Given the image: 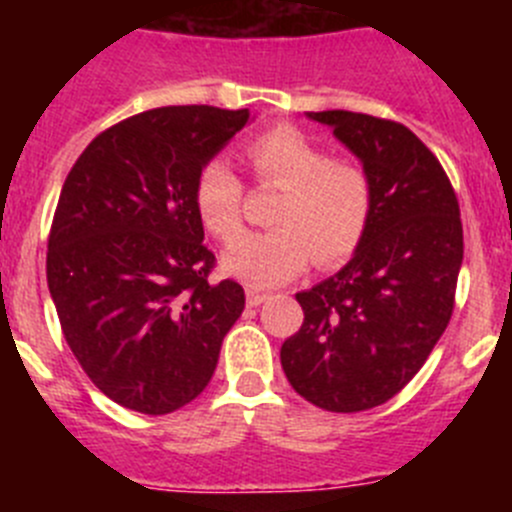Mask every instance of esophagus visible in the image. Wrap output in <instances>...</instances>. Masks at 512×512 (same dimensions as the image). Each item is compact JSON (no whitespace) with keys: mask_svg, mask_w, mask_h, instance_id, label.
Here are the masks:
<instances>
[{"mask_svg":"<svg viewBox=\"0 0 512 512\" xmlns=\"http://www.w3.org/2000/svg\"><path fill=\"white\" fill-rule=\"evenodd\" d=\"M246 300L251 307H259L261 302L269 300V292H261V289H246Z\"/></svg>","mask_w":512,"mask_h":512,"instance_id":"1","label":"esophagus"}]
</instances>
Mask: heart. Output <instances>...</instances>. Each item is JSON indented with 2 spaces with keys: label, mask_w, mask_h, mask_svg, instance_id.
<instances>
[{
  "label": "heart",
  "mask_w": 512,
  "mask_h": 512,
  "mask_svg": "<svg viewBox=\"0 0 512 512\" xmlns=\"http://www.w3.org/2000/svg\"><path fill=\"white\" fill-rule=\"evenodd\" d=\"M253 179L284 187L269 233L243 230V182L225 161H210L194 182V207L202 225L220 241L228 274L251 287H271L300 274L312 259L320 266L354 256L374 215V179L356 158L328 156L320 143L295 125H277L246 151Z\"/></svg>",
  "instance_id": "b5f03b06"
}]
</instances>
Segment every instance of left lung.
<instances>
[{"mask_svg": "<svg viewBox=\"0 0 512 512\" xmlns=\"http://www.w3.org/2000/svg\"><path fill=\"white\" fill-rule=\"evenodd\" d=\"M374 179V215L354 259L297 295L305 320L282 343L297 395L330 413L377 408L420 372L454 312L464 259L459 200L410 128L361 112H307Z\"/></svg>", "mask_w": 512, "mask_h": 512, "instance_id": "8db88e82", "label": "left lung"}]
</instances>
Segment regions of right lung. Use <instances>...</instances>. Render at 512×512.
Instances as JSON below:
<instances>
[{
  "label": "right lung",
  "mask_w": 512,
  "mask_h": 512,
  "mask_svg": "<svg viewBox=\"0 0 512 512\" xmlns=\"http://www.w3.org/2000/svg\"><path fill=\"white\" fill-rule=\"evenodd\" d=\"M248 117L207 104L140 112L102 130L63 182L48 289L76 361L122 408L192 402L246 307L241 284L210 279L194 182Z\"/></svg>",
  "instance_id": "obj_1"
}]
</instances>
